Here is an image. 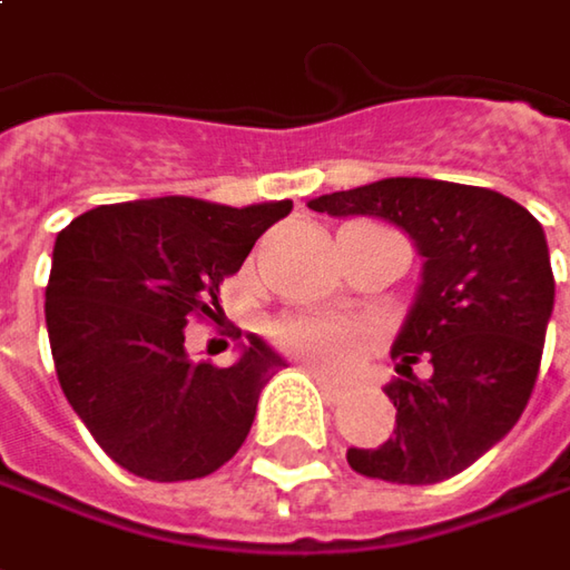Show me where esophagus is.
<instances>
[{
	"mask_svg": "<svg viewBox=\"0 0 570 570\" xmlns=\"http://www.w3.org/2000/svg\"><path fill=\"white\" fill-rule=\"evenodd\" d=\"M307 375H311L314 382L321 384V391H324V397H327V401H333V397L340 394V382H333L327 372H321L317 365H307Z\"/></svg>",
	"mask_w": 570,
	"mask_h": 570,
	"instance_id": "obj_1",
	"label": "esophagus"
}]
</instances>
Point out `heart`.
<instances>
[{
    "instance_id": "b5f03b06",
    "label": "heart",
    "mask_w": 570,
    "mask_h": 570,
    "mask_svg": "<svg viewBox=\"0 0 570 570\" xmlns=\"http://www.w3.org/2000/svg\"><path fill=\"white\" fill-rule=\"evenodd\" d=\"M275 340L304 358L317 362L321 368L346 372L368 353L372 330L330 314H301L282 321L275 327Z\"/></svg>"
}]
</instances>
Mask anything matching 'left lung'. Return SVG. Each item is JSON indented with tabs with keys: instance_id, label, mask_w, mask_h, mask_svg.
Wrapping results in <instances>:
<instances>
[{
	"instance_id": "1",
	"label": "left lung",
	"mask_w": 570,
	"mask_h": 570,
	"mask_svg": "<svg viewBox=\"0 0 570 570\" xmlns=\"http://www.w3.org/2000/svg\"><path fill=\"white\" fill-rule=\"evenodd\" d=\"M311 212L375 214L411 234L423 263L391 350L394 436L350 449V469L391 484H436L500 442L535 387L556 278L542 224L491 188L440 179H382L307 202ZM428 362L416 376L412 365Z\"/></svg>"
}]
</instances>
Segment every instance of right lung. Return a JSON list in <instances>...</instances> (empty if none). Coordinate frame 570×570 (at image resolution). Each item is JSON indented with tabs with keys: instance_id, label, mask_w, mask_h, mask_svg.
<instances>
[{
	"instance_id": "1",
	"label": "right lung",
	"mask_w": 570,
	"mask_h": 570,
	"mask_svg": "<svg viewBox=\"0 0 570 570\" xmlns=\"http://www.w3.org/2000/svg\"><path fill=\"white\" fill-rule=\"evenodd\" d=\"M288 214L292 202L154 198L101 205L57 234L43 301L53 368L111 462L147 481H191L237 455L285 358L246 336L227 368L191 362L186 327L220 317L224 278Z\"/></svg>"
}]
</instances>
